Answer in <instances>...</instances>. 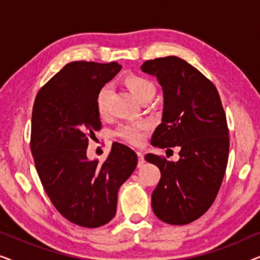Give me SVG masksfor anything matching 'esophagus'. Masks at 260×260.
I'll use <instances>...</instances> for the list:
<instances>
[{"label": "esophagus", "mask_w": 260, "mask_h": 260, "mask_svg": "<svg viewBox=\"0 0 260 260\" xmlns=\"http://www.w3.org/2000/svg\"><path fill=\"white\" fill-rule=\"evenodd\" d=\"M138 155V167H142L144 165V155L142 151H137Z\"/></svg>", "instance_id": "esophagus-1"}]
</instances>
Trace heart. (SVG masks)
Masks as SVG:
<instances>
[{
	"label": "heart",
	"instance_id": "1",
	"mask_svg": "<svg viewBox=\"0 0 260 260\" xmlns=\"http://www.w3.org/2000/svg\"><path fill=\"white\" fill-rule=\"evenodd\" d=\"M126 86L130 88L133 94L141 103L151 101L156 93L154 83L148 78L138 74H131L125 79ZM112 88L110 85H104L97 94V110L102 117H105L109 113V102ZM150 129V124L144 120L140 122H125L117 127L116 136L122 138L127 143L134 145H141L144 142L145 135Z\"/></svg>",
	"mask_w": 260,
	"mask_h": 260
}]
</instances>
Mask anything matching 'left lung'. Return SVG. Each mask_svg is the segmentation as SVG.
<instances>
[{"mask_svg": "<svg viewBox=\"0 0 260 260\" xmlns=\"http://www.w3.org/2000/svg\"><path fill=\"white\" fill-rule=\"evenodd\" d=\"M141 70L157 78L165 99L151 144L180 149L177 162L145 155L161 172L152 211L170 225H187L208 211L221 186L230 151L226 113L214 84L183 59L148 60Z\"/></svg>", "mask_w": 260, "mask_h": 260, "instance_id": "obj_1", "label": "left lung"}]
</instances>
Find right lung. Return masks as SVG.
Returning <instances> with one entry per match:
<instances>
[{
    "mask_svg": "<svg viewBox=\"0 0 260 260\" xmlns=\"http://www.w3.org/2000/svg\"><path fill=\"white\" fill-rule=\"evenodd\" d=\"M120 69L118 62L67 63L40 88L31 112L30 150L42 186L63 218L86 229L115 216L119 187L138 161L117 142L104 163L86 156L88 137L102 129L97 94Z\"/></svg>",
    "mask_w": 260,
    "mask_h": 260,
    "instance_id": "right-lung-1",
    "label": "right lung"
}]
</instances>
